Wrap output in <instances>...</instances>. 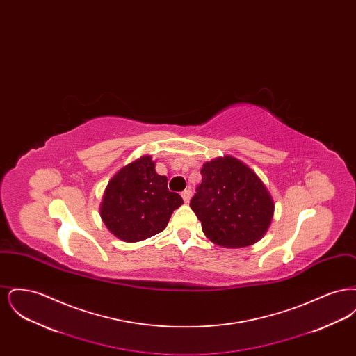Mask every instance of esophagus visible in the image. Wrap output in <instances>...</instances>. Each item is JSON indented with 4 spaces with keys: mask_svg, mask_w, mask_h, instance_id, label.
Instances as JSON below:
<instances>
[{
    "mask_svg": "<svg viewBox=\"0 0 356 356\" xmlns=\"http://www.w3.org/2000/svg\"><path fill=\"white\" fill-rule=\"evenodd\" d=\"M181 196H183V200L186 202V203H189V200H191V196H192V191L188 188L186 191H183L181 192Z\"/></svg>",
    "mask_w": 356,
    "mask_h": 356,
    "instance_id": "esophagus-1",
    "label": "esophagus"
}]
</instances>
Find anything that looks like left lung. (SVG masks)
<instances>
[{
	"label": "left lung",
	"instance_id": "1",
	"mask_svg": "<svg viewBox=\"0 0 356 356\" xmlns=\"http://www.w3.org/2000/svg\"><path fill=\"white\" fill-rule=\"evenodd\" d=\"M189 207L204 235L225 248L252 245L267 232L273 216L268 189L250 167L232 156L208 161Z\"/></svg>",
	"mask_w": 356,
	"mask_h": 356
}]
</instances>
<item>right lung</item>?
Listing matches in <instances>:
<instances>
[{
    "label": "right lung",
    "instance_id": "add662e5",
    "mask_svg": "<svg viewBox=\"0 0 356 356\" xmlns=\"http://www.w3.org/2000/svg\"><path fill=\"white\" fill-rule=\"evenodd\" d=\"M183 204L168 189L167 176L154 170L151 156L125 165L105 188L100 216L120 240L135 243L157 235L168 225L170 215Z\"/></svg>",
    "mask_w": 356,
    "mask_h": 356
}]
</instances>
